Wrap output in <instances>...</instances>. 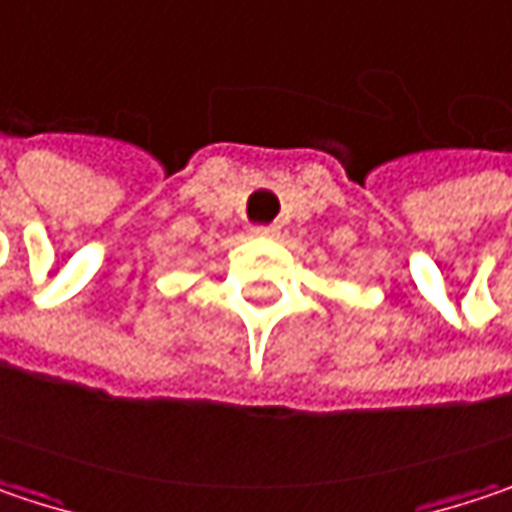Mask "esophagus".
I'll list each match as a JSON object with an SVG mask.
<instances>
[{
    "label": "esophagus",
    "instance_id": "1",
    "mask_svg": "<svg viewBox=\"0 0 512 512\" xmlns=\"http://www.w3.org/2000/svg\"><path fill=\"white\" fill-rule=\"evenodd\" d=\"M276 233H279L276 227H256V230H253V236H259V238H274Z\"/></svg>",
    "mask_w": 512,
    "mask_h": 512
}]
</instances>
